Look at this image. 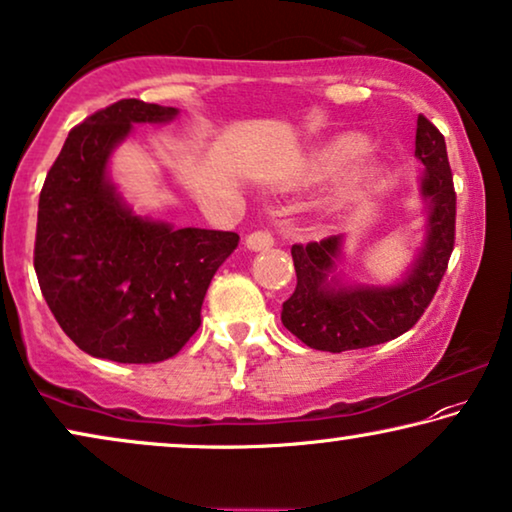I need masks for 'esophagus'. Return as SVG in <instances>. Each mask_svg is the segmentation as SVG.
<instances>
[{"label": "esophagus", "mask_w": 512, "mask_h": 512, "mask_svg": "<svg viewBox=\"0 0 512 512\" xmlns=\"http://www.w3.org/2000/svg\"><path fill=\"white\" fill-rule=\"evenodd\" d=\"M246 248L253 250V253H264V250L273 248L271 232H264V229H259V232H253L246 239Z\"/></svg>", "instance_id": "34e87169"}]
</instances>
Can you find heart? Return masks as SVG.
I'll return each mask as SVG.
<instances>
[{
  "mask_svg": "<svg viewBox=\"0 0 512 512\" xmlns=\"http://www.w3.org/2000/svg\"><path fill=\"white\" fill-rule=\"evenodd\" d=\"M369 150V139L359 132H345L338 134L327 143H322L318 150H313L304 162V178L306 181H327L341 174L343 169H348L359 155H364ZM385 176V167L380 160H359L348 174L343 176L341 185L336 187V192L331 194L329 206L331 208H343L352 204V201L362 199L364 194H369L373 187L380 183V178Z\"/></svg>",
  "mask_w": 512,
  "mask_h": 512,
  "instance_id": "obj_1",
  "label": "heart"
}]
</instances>
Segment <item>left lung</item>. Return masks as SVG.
<instances>
[{
    "label": "left lung",
    "instance_id": "8db88e82",
    "mask_svg": "<svg viewBox=\"0 0 512 512\" xmlns=\"http://www.w3.org/2000/svg\"><path fill=\"white\" fill-rule=\"evenodd\" d=\"M415 157L424 164L420 197L427 206V236L399 283L345 285L334 276L343 236L292 246L297 290L283 304L280 320L308 348L343 352L387 343L422 318L448 269L455 248L457 194L445 139L420 115Z\"/></svg>",
    "mask_w": 512,
    "mask_h": 512
}]
</instances>
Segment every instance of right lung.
Wrapping results in <instances>:
<instances>
[{
    "label": "right lung",
    "instance_id": "obj_1",
    "mask_svg": "<svg viewBox=\"0 0 512 512\" xmlns=\"http://www.w3.org/2000/svg\"><path fill=\"white\" fill-rule=\"evenodd\" d=\"M174 106L120 99L71 129L39 197L34 269L57 325L92 357L153 364L201 325V304L239 234L136 215L109 176L113 150L139 122Z\"/></svg>",
    "mask_w": 512,
    "mask_h": 512
}]
</instances>
